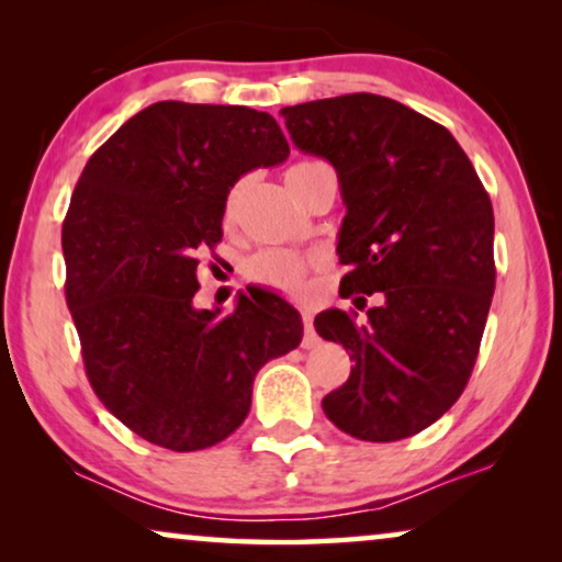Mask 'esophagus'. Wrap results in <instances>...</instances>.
Here are the masks:
<instances>
[{
  "label": "esophagus",
  "mask_w": 562,
  "mask_h": 562,
  "mask_svg": "<svg viewBox=\"0 0 562 562\" xmlns=\"http://www.w3.org/2000/svg\"><path fill=\"white\" fill-rule=\"evenodd\" d=\"M302 322H304V337H302V348L304 350H310V348H314V345L319 342V337H317V333H314V325H312V314H302Z\"/></svg>",
  "instance_id": "1"
}]
</instances>
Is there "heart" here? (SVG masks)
<instances>
[{
	"label": "heart",
	"mask_w": 562,
	"mask_h": 562,
	"mask_svg": "<svg viewBox=\"0 0 562 562\" xmlns=\"http://www.w3.org/2000/svg\"><path fill=\"white\" fill-rule=\"evenodd\" d=\"M322 168H329L327 164H322V160H296L294 166H289L286 171V183H294V181H302L306 176L322 171ZM243 189L245 183H235L233 189H229V194L225 199V222H233L235 212H237V204H240L243 199ZM310 271V260L296 256V252L291 250H263L258 252V256L250 258L248 263V276L256 283H263V286H271L276 291H281V294H291L296 296L299 291L304 289V276Z\"/></svg>",
	"instance_id": "1"
}]
</instances>
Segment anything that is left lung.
<instances>
[{
	"mask_svg": "<svg viewBox=\"0 0 562 562\" xmlns=\"http://www.w3.org/2000/svg\"><path fill=\"white\" fill-rule=\"evenodd\" d=\"M281 114L296 148L340 181V294L381 299L363 322L342 310L314 319L356 360L322 409L358 440H404L471 379L496 286L494 206L456 137L394 99L345 94Z\"/></svg>",
	"mask_w": 562,
	"mask_h": 562,
	"instance_id": "8db88e82",
	"label": "left lung"
}]
</instances>
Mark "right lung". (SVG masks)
Masks as SVG:
<instances>
[{
  "label": "right lung",
  "instance_id": "1",
  "mask_svg": "<svg viewBox=\"0 0 562 562\" xmlns=\"http://www.w3.org/2000/svg\"><path fill=\"white\" fill-rule=\"evenodd\" d=\"M286 158L268 112L156 102L83 168L60 235L66 302L91 389L143 440L222 442L248 417L260 368L302 342V317L271 291L248 289L229 314L194 306L229 189Z\"/></svg>",
  "mask_w": 562,
  "mask_h": 562
}]
</instances>
